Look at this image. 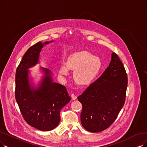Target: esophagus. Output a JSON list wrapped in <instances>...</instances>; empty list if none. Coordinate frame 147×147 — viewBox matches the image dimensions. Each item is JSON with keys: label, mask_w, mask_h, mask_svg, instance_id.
I'll return each instance as SVG.
<instances>
[{"label": "esophagus", "mask_w": 147, "mask_h": 147, "mask_svg": "<svg viewBox=\"0 0 147 147\" xmlns=\"http://www.w3.org/2000/svg\"><path fill=\"white\" fill-rule=\"evenodd\" d=\"M71 98H72V99H73V100H75V99H77V96H75L74 93H72L71 94Z\"/></svg>", "instance_id": "1"}]
</instances>
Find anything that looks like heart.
<instances>
[{
    "label": "heart",
    "mask_w": 147,
    "mask_h": 147,
    "mask_svg": "<svg viewBox=\"0 0 147 147\" xmlns=\"http://www.w3.org/2000/svg\"><path fill=\"white\" fill-rule=\"evenodd\" d=\"M102 63L99 58L87 51H81L70 55L66 62V66H61L59 72L66 75L69 70H75L74 79L78 84H89L100 72Z\"/></svg>",
    "instance_id": "1"
}]
</instances>
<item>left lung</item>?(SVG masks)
I'll use <instances>...</instances> for the list:
<instances>
[{
	"mask_svg": "<svg viewBox=\"0 0 147 147\" xmlns=\"http://www.w3.org/2000/svg\"><path fill=\"white\" fill-rule=\"evenodd\" d=\"M127 83L124 66L113 52L109 65L101 77L78 97L83 105L81 124L86 130L98 133L113 124L124 105Z\"/></svg>",
	"mask_w": 147,
	"mask_h": 147,
	"instance_id": "obj_1",
	"label": "left lung"
}]
</instances>
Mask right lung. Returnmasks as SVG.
<instances>
[{"label":"right lung","instance_id":"obj_1","mask_svg":"<svg viewBox=\"0 0 147 147\" xmlns=\"http://www.w3.org/2000/svg\"><path fill=\"white\" fill-rule=\"evenodd\" d=\"M39 42L23 55L16 72L15 97L20 112L28 124L41 131L53 130L60 121V111L70 101L66 88L53 82L51 71L42 68L45 77L37 89L29 81V68L38 63L44 45Z\"/></svg>","mask_w":147,"mask_h":147}]
</instances>
